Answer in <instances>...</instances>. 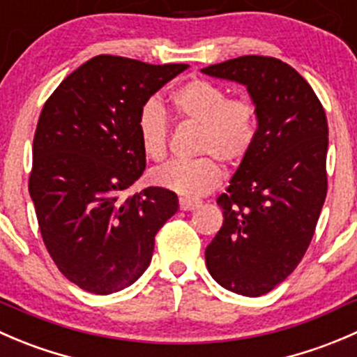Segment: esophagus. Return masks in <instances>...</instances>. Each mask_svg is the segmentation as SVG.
Instances as JSON below:
<instances>
[{
	"label": "esophagus",
	"mask_w": 357,
	"mask_h": 357,
	"mask_svg": "<svg viewBox=\"0 0 357 357\" xmlns=\"http://www.w3.org/2000/svg\"><path fill=\"white\" fill-rule=\"evenodd\" d=\"M200 206V200L197 199H188V197H181L179 199V207L181 211H193Z\"/></svg>",
	"instance_id": "obj_1"
}]
</instances>
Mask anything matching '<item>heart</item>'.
<instances>
[{
  "instance_id": "heart-1",
  "label": "heart",
  "mask_w": 357,
  "mask_h": 357,
  "mask_svg": "<svg viewBox=\"0 0 357 357\" xmlns=\"http://www.w3.org/2000/svg\"><path fill=\"white\" fill-rule=\"evenodd\" d=\"M172 109L183 122L199 126L195 160H172L151 171V181L185 197L209 193L221 183L220 158L237 165L248 157L256 139V109L245 99H228L223 86L195 78L178 86L171 96ZM137 136L144 155L162 160L167 153L169 119L157 101L144 102L137 115Z\"/></svg>"
}]
</instances>
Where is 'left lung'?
<instances>
[{
    "instance_id": "obj_1",
    "label": "left lung",
    "mask_w": 357,
    "mask_h": 357,
    "mask_svg": "<svg viewBox=\"0 0 357 357\" xmlns=\"http://www.w3.org/2000/svg\"><path fill=\"white\" fill-rule=\"evenodd\" d=\"M242 83L256 109V139L218 197L223 227L206 248L214 281L261 296L296 268L328 190V122L312 86L286 62L242 55L202 69Z\"/></svg>"
}]
</instances>
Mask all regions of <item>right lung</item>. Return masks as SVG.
<instances>
[{
  "label": "right lung",
  "instance_id": "obj_1",
  "mask_svg": "<svg viewBox=\"0 0 357 357\" xmlns=\"http://www.w3.org/2000/svg\"><path fill=\"white\" fill-rule=\"evenodd\" d=\"M188 64L98 55L66 76L41 109L29 193L41 237L66 279L96 295L127 288L151 261L178 195L150 186L122 199L146 167L144 102Z\"/></svg>",
  "mask_w": 357,
  "mask_h": 357
}]
</instances>
